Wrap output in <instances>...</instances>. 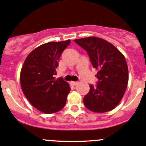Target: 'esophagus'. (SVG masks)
<instances>
[{"instance_id":"esophagus-1","label":"esophagus","mask_w":146,"mask_h":146,"mask_svg":"<svg viewBox=\"0 0 146 146\" xmlns=\"http://www.w3.org/2000/svg\"><path fill=\"white\" fill-rule=\"evenodd\" d=\"M77 83H78L77 82H73V81L71 82V84H72V86H76V85H77Z\"/></svg>"}]
</instances>
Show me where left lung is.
<instances>
[{
	"label": "left lung",
	"instance_id": "left-lung-1",
	"mask_svg": "<svg viewBox=\"0 0 146 146\" xmlns=\"http://www.w3.org/2000/svg\"><path fill=\"white\" fill-rule=\"evenodd\" d=\"M87 51L91 64L97 71L96 86L83 98L86 108L94 113H106L114 109L123 98L129 80L128 66L123 55L111 43L98 37L75 39Z\"/></svg>",
	"mask_w": 146,
	"mask_h": 146
}]
</instances>
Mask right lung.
Segmentation results:
<instances>
[{
	"label": "right lung",
	"instance_id": "obj_1",
	"mask_svg": "<svg viewBox=\"0 0 146 146\" xmlns=\"http://www.w3.org/2000/svg\"><path fill=\"white\" fill-rule=\"evenodd\" d=\"M71 41L51 42L40 45L25 58L20 72L22 90L29 102L39 111L50 114L65 106L70 91L69 83L55 79L58 60Z\"/></svg>",
	"mask_w": 146,
	"mask_h": 146
}]
</instances>
